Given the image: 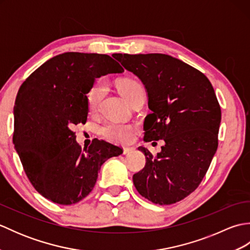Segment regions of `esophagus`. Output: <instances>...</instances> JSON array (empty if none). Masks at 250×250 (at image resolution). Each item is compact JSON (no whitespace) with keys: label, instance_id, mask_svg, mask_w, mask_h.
Instances as JSON below:
<instances>
[{"label":"esophagus","instance_id":"esophagus-1","mask_svg":"<svg viewBox=\"0 0 250 250\" xmlns=\"http://www.w3.org/2000/svg\"><path fill=\"white\" fill-rule=\"evenodd\" d=\"M135 150L134 147H125L124 148V155H130Z\"/></svg>","mask_w":250,"mask_h":250}]
</instances>
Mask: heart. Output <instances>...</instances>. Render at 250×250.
<instances>
[{"label": "heart", "mask_w": 250, "mask_h": 250, "mask_svg": "<svg viewBox=\"0 0 250 250\" xmlns=\"http://www.w3.org/2000/svg\"><path fill=\"white\" fill-rule=\"evenodd\" d=\"M117 87H118L120 94L125 98L126 102H130L137 93L144 91L141 83L132 78L121 79L117 83ZM105 90L106 86L103 81L95 82L93 86L90 88L87 97L88 108L90 111L97 109L101 100L104 97ZM99 133L106 141L113 143H128L133 137L134 128L131 125L109 122V124H105L101 126L99 129Z\"/></svg>", "instance_id": "1"}]
</instances>
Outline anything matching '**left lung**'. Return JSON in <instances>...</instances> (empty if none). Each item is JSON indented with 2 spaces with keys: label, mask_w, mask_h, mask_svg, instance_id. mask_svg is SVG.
<instances>
[{
  "label": "left lung",
  "mask_w": 250,
  "mask_h": 250,
  "mask_svg": "<svg viewBox=\"0 0 250 250\" xmlns=\"http://www.w3.org/2000/svg\"><path fill=\"white\" fill-rule=\"evenodd\" d=\"M113 57L141 79L151 110L145 118V142L163 140L153 157L145 147V167L133 184L145 199L168 205L198 188L218 147L221 110L203 73L163 54Z\"/></svg>",
  "instance_id": "obj_1"
}]
</instances>
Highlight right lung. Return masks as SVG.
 I'll return each mask as SVG.
<instances>
[{
    "mask_svg": "<svg viewBox=\"0 0 250 250\" xmlns=\"http://www.w3.org/2000/svg\"><path fill=\"white\" fill-rule=\"evenodd\" d=\"M107 55L64 52L46 61L21 84L14 106L13 143L37 192L61 205L91 192L102 164L122 149L93 140L83 151L72 131L84 124L95 78L122 73Z\"/></svg>",
    "mask_w": 250,
    "mask_h": 250,
    "instance_id": "add662e5",
    "label": "right lung"
}]
</instances>
